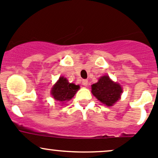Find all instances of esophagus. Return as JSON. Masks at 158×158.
Segmentation results:
<instances>
[{
  "label": "esophagus",
  "mask_w": 158,
  "mask_h": 158,
  "mask_svg": "<svg viewBox=\"0 0 158 158\" xmlns=\"http://www.w3.org/2000/svg\"><path fill=\"white\" fill-rule=\"evenodd\" d=\"M82 84L84 86H85V87H87V85H88V81L87 80H83Z\"/></svg>",
  "instance_id": "34e87169"
}]
</instances>
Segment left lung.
<instances>
[{"mask_svg": "<svg viewBox=\"0 0 158 158\" xmlns=\"http://www.w3.org/2000/svg\"><path fill=\"white\" fill-rule=\"evenodd\" d=\"M91 90L93 95L107 106L114 105L123 93L120 84L112 81L108 75L100 77L98 82L91 85Z\"/></svg>", "mask_w": 158, "mask_h": 158, "instance_id": "obj_1", "label": "left lung"}]
</instances>
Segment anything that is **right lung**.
I'll return each mask as SVG.
<instances>
[{"mask_svg": "<svg viewBox=\"0 0 158 158\" xmlns=\"http://www.w3.org/2000/svg\"><path fill=\"white\" fill-rule=\"evenodd\" d=\"M80 89L79 85L69 83L64 77H60L51 90L53 98L62 103L71 100Z\"/></svg>", "mask_w": 158, "mask_h": 158, "instance_id": "right-lung-1", "label": "right lung"}]
</instances>
